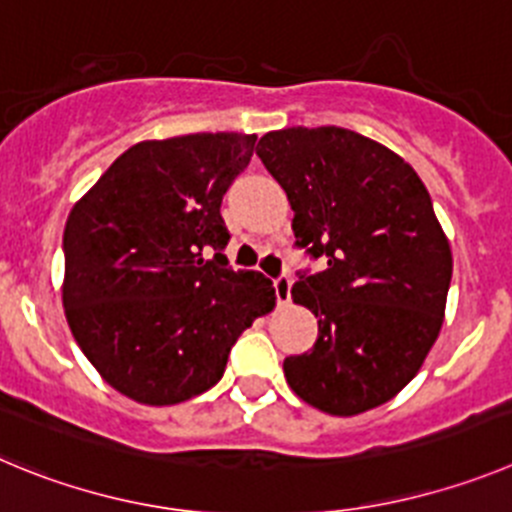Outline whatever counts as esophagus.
Returning <instances> with one entry per match:
<instances>
[{
  "label": "esophagus",
  "instance_id": "esophagus-1",
  "mask_svg": "<svg viewBox=\"0 0 512 512\" xmlns=\"http://www.w3.org/2000/svg\"><path fill=\"white\" fill-rule=\"evenodd\" d=\"M275 298H278V306H288L290 303V275L283 273L273 280Z\"/></svg>",
  "mask_w": 512,
  "mask_h": 512
}]
</instances>
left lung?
<instances>
[{
	"label": "left lung",
	"mask_w": 512,
	"mask_h": 512,
	"mask_svg": "<svg viewBox=\"0 0 512 512\" xmlns=\"http://www.w3.org/2000/svg\"><path fill=\"white\" fill-rule=\"evenodd\" d=\"M257 158L296 211V247L324 262L298 270L290 290L319 336L285 357V380L331 416L388 403L444 324L451 250L426 186L400 155L344 127L267 132Z\"/></svg>",
	"instance_id": "1"
}]
</instances>
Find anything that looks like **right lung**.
I'll list each match as a JSON object with an SVG mask.
<instances>
[{
  "label": "right lung",
  "instance_id": "right-lung-1",
  "mask_svg": "<svg viewBox=\"0 0 512 512\" xmlns=\"http://www.w3.org/2000/svg\"><path fill=\"white\" fill-rule=\"evenodd\" d=\"M255 140L137 142L68 214V326L96 372L137 403L176 405L214 388L239 334L273 311V283L229 265L219 211Z\"/></svg>",
  "mask_w": 512,
  "mask_h": 512
}]
</instances>
